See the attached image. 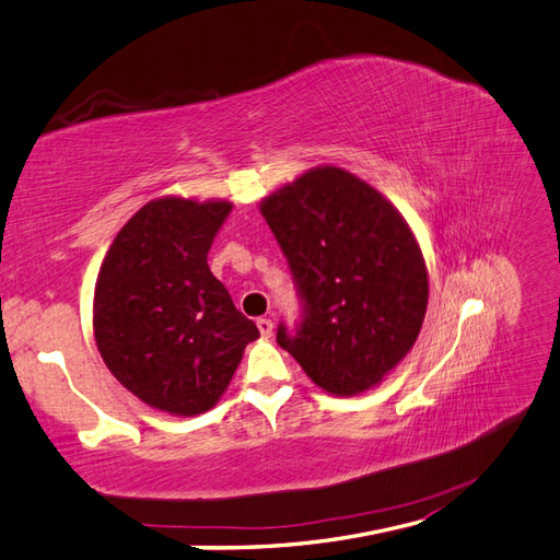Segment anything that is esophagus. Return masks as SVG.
Listing matches in <instances>:
<instances>
[{"label": "esophagus", "mask_w": 560, "mask_h": 560, "mask_svg": "<svg viewBox=\"0 0 560 560\" xmlns=\"http://www.w3.org/2000/svg\"><path fill=\"white\" fill-rule=\"evenodd\" d=\"M257 328H260V334L265 338H269L271 334H275V322L267 319V317H260V319H257Z\"/></svg>", "instance_id": "34e87169"}]
</instances>
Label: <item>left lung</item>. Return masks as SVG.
Wrapping results in <instances>:
<instances>
[{
    "label": "left lung",
    "instance_id": "1",
    "mask_svg": "<svg viewBox=\"0 0 560 560\" xmlns=\"http://www.w3.org/2000/svg\"><path fill=\"white\" fill-rule=\"evenodd\" d=\"M289 260L300 324L277 342L331 395L374 388L419 338L428 271L417 238L388 198L324 165L260 203Z\"/></svg>",
    "mask_w": 560,
    "mask_h": 560
}]
</instances>
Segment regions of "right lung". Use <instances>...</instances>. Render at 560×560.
Returning <instances> with one entry per match:
<instances>
[{
  "label": "right lung",
  "mask_w": 560,
  "mask_h": 560,
  "mask_svg": "<svg viewBox=\"0 0 560 560\" xmlns=\"http://www.w3.org/2000/svg\"><path fill=\"white\" fill-rule=\"evenodd\" d=\"M229 212L226 200H151L120 229L96 279L94 338L106 366L175 417L212 409L260 338L208 267Z\"/></svg>",
  "instance_id": "add662e5"
}]
</instances>
